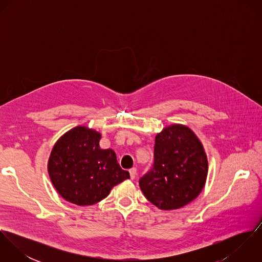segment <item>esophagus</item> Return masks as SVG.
Returning <instances> with one entry per match:
<instances>
[{"label": "esophagus", "mask_w": 262, "mask_h": 262, "mask_svg": "<svg viewBox=\"0 0 262 262\" xmlns=\"http://www.w3.org/2000/svg\"><path fill=\"white\" fill-rule=\"evenodd\" d=\"M129 173H130V179L134 180L136 178V174H137V169L135 167H132V168L129 169Z\"/></svg>", "instance_id": "1"}]
</instances>
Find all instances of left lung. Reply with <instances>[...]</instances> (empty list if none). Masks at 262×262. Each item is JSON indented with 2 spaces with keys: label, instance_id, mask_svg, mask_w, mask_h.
<instances>
[{
  "label": "left lung",
  "instance_id": "left-lung-1",
  "mask_svg": "<svg viewBox=\"0 0 262 262\" xmlns=\"http://www.w3.org/2000/svg\"><path fill=\"white\" fill-rule=\"evenodd\" d=\"M208 160L203 145L186 126L171 125L155 137L153 164L139 180L145 198L161 210L182 208L205 186Z\"/></svg>",
  "mask_w": 262,
  "mask_h": 262
}]
</instances>
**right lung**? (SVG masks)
<instances>
[{
    "instance_id": "right-lung-1",
    "label": "right lung",
    "mask_w": 262,
    "mask_h": 262,
    "mask_svg": "<svg viewBox=\"0 0 262 262\" xmlns=\"http://www.w3.org/2000/svg\"><path fill=\"white\" fill-rule=\"evenodd\" d=\"M100 139L99 132L78 126L67 132L51 151L50 180L59 194L75 205H94L130 178L112 149L100 148Z\"/></svg>"
}]
</instances>
